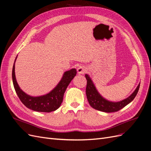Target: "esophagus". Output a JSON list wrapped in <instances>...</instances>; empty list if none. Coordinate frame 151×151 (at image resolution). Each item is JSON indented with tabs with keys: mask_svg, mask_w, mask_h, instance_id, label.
<instances>
[{
	"mask_svg": "<svg viewBox=\"0 0 151 151\" xmlns=\"http://www.w3.org/2000/svg\"><path fill=\"white\" fill-rule=\"evenodd\" d=\"M77 71L79 74H84L86 72H87V68L84 66H80L77 68Z\"/></svg>",
	"mask_w": 151,
	"mask_h": 151,
	"instance_id": "34e87169",
	"label": "esophagus"
}]
</instances>
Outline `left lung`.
Instances as JSON below:
<instances>
[{
	"mask_svg": "<svg viewBox=\"0 0 151 151\" xmlns=\"http://www.w3.org/2000/svg\"><path fill=\"white\" fill-rule=\"evenodd\" d=\"M85 77L87 79L86 93L89 104L94 109L103 112H115L124 108L132 101H133L138 93L140 87L139 84L134 91V92L127 98L118 102H112L104 99L98 93V91L93 83V81L91 80L89 75L85 74Z\"/></svg>",
	"mask_w": 151,
	"mask_h": 151,
	"instance_id": "8db88e82",
	"label": "left lung"
}]
</instances>
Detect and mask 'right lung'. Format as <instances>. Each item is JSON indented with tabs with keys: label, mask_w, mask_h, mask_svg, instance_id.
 I'll return each mask as SVG.
<instances>
[{
	"label": "right lung",
	"mask_w": 151,
	"mask_h": 151,
	"mask_svg": "<svg viewBox=\"0 0 151 151\" xmlns=\"http://www.w3.org/2000/svg\"><path fill=\"white\" fill-rule=\"evenodd\" d=\"M16 58L17 57L16 60ZM16 60L12 68V82L16 92L21 101L24 104L25 106L35 111L49 113L55 111L60 106L63 101V95L68 84L76 76L77 71L76 68H72L70 70L65 72L60 81L49 93L40 96L34 97L26 94L21 89L17 83L15 76Z\"/></svg>",
	"instance_id": "right-lung-1"
}]
</instances>
